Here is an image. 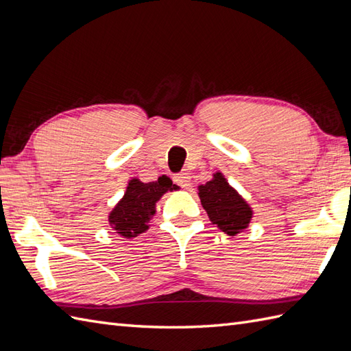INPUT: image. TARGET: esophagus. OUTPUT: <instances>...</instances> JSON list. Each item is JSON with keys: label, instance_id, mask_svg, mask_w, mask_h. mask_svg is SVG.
Masks as SVG:
<instances>
[{"label": "esophagus", "instance_id": "obj_1", "mask_svg": "<svg viewBox=\"0 0 351 351\" xmlns=\"http://www.w3.org/2000/svg\"><path fill=\"white\" fill-rule=\"evenodd\" d=\"M173 181L176 185L182 186V188H190L191 186V176L190 173H179L173 178Z\"/></svg>", "mask_w": 351, "mask_h": 351}]
</instances>
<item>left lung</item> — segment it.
Wrapping results in <instances>:
<instances>
[{"instance_id": "1", "label": "left lung", "mask_w": 351, "mask_h": 351, "mask_svg": "<svg viewBox=\"0 0 351 351\" xmlns=\"http://www.w3.org/2000/svg\"><path fill=\"white\" fill-rule=\"evenodd\" d=\"M199 197L209 219L228 236H237L249 227L254 210L221 172L199 185Z\"/></svg>"}]
</instances>
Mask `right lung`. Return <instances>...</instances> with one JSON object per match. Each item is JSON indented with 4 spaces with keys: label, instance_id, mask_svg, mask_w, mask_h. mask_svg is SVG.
Wrapping results in <instances>:
<instances>
[{
    "label": "right lung",
    "instance_id": "add662e5",
    "mask_svg": "<svg viewBox=\"0 0 351 351\" xmlns=\"http://www.w3.org/2000/svg\"><path fill=\"white\" fill-rule=\"evenodd\" d=\"M178 186L166 175L154 182H142L132 178L121 200L110 212L108 222L117 234L124 239H133L149 228V221L156 215V204L167 191Z\"/></svg>",
    "mask_w": 351,
    "mask_h": 351
}]
</instances>
